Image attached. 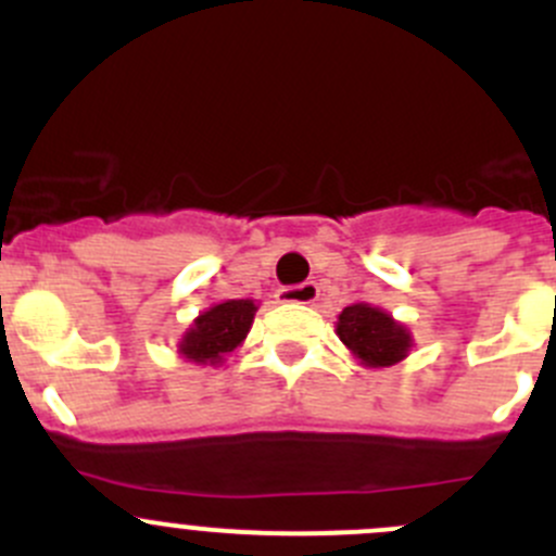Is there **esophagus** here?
Instances as JSON below:
<instances>
[{"instance_id": "34e87169", "label": "esophagus", "mask_w": 556, "mask_h": 556, "mask_svg": "<svg viewBox=\"0 0 556 556\" xmlns=\"http://www.w3.org/2000/svg\"><path fill=\"white\" fill-rule=\"evenodd\" d=\"M319 299V288L314 282L293 285V288L279 290V301L282 304H314Z\"/></svg>"}]
</instances>
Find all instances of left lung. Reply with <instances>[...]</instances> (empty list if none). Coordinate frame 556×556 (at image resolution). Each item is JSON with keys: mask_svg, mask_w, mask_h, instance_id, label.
<instances>
[{"mask_svg": "<svg viewBox=\"0 0 556 556\" xmlns=\"http://www.w3.org/2000/svg\"><path fill=\"white\" fill-rule=\"evenodd\" d=\"M336 333L363 368L395 366L408 357L414 346L412 330L406 325L366 301L344 306L336 319Z\"/></svg>", "mask_w": 556, "mask_h": 556, "instance_id": "8db88e82", "label": "left lung"}]
</instances>
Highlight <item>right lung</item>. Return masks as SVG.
Wrapping results in <instances>:
<instances>
[{"label":"right lung","instance_id":"right-lung-1","mask_svg":"<svg viewBox=\"0 0 556 556\" xmlns=\"http://www.w3.org/2000/svg\"><path fill=\"white\" fill-rule=\"evenodd\" d=\"M257 304L252 299H228L210 306L190 323L177 341L179 357L195 366H223L237 346H242L255 319Z\"/></svg>","mask_w":556,"mask_h":556}]
</instances>
